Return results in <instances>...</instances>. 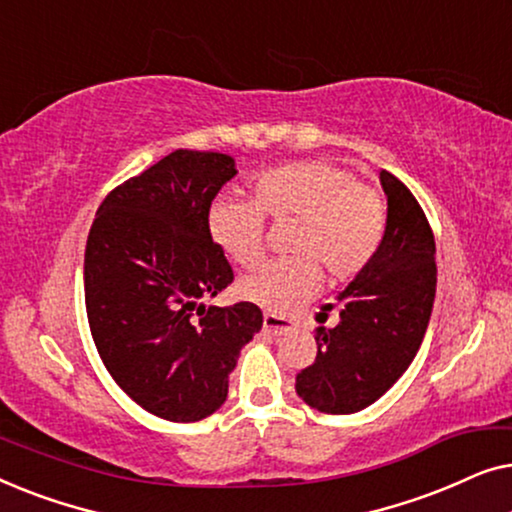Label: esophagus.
I'll return each instance as SVG.
<instances>
[{
    "instance_id": "esophagus-1",
    "label": "esophagus",
    "mask_w": 512,
    "mask_h": 512,
    "mask_svg": "<svg viewBox=\"0 0 512 512\" xmlns=\"http://www.w3.org/2000/svg\"><path fill=\"white\" fill-rule=\"evenodd\" d=\"M291 321H286L282 317H275V314H265L263 317V331L270 335H284L291 331Z\"/></svg>"
}]
</instances>
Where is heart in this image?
Masks as SVG:
<instances>
[{
    "mask_svg": "<svg viewBox=\"0 0 512 512\" xmlns=\"http://www.w3.org/2000/svg\"><path fill=\"white\" fill-rule=\"evenodd\" d=\"M254 202L216 198L207 230L230 261L251 268L265 254V219L296 223L289 261L268 263L242 277L237 291L265 312H296L321 289V268L333 282L359 277L387 233V202L377 188L331 160H298L258 174Z\"/></svg>",
    "mask_w": 512,
    "mask_h": 512,
    "instance_id": "b5f03b06",
    "label": "heart"
}]
</instances>
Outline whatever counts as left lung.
I'll return each instance as SVG.
<instances>
[{"mask_svg":"<svg viewBox=\"0 0 512 512\" xmlns=\"http://www.w3.org/2000/svg\"><path fill=\"white\" fill-rule=\"evenodd\" d=\"M387 233L375 261L340 293V321L317 328V359L296 391L326 415H352L387 394L415 359L436 296V240L410 188L382 170ZM335 305H324L333 310Z\"/></svg>","mask_w":512,"mask_h":512,"instance_id":"8db88e82","label":"left lung"}]
</instances>
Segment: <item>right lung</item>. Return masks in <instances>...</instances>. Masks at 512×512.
Instances as JSON below:
<instances>
[{
    "mask_svg": "<svg viewBox=\"0 0 512 512\" xmlns=\"http://www.w3.org/2000/svg\"><path fill=\"white\" fill-rule=\"evenodd\" d=\"M235 174L226 153L172 151L116 186L88 233L83 286L97 352L118 387L167 422L219 410L240 349L263 326L254 303H200L235 277L207 230V209Z\"/></svg>",
    "mask_w": 512,
    "mask_h": 512,
    "instance_id": "right-lung-1",
    "label": "right lung"
}]
</instances>
